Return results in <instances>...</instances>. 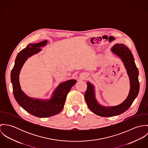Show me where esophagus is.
Listing matches in <instances>:
<instances>
[{
    "label": "esophagus",
    "instance_id": "34e87169",
    "mask_svg": "<svg viewBox=\"0 0 148 148\" xmlns=\"http://www.w3.org/2000/svg\"><path fill=\"white\" fill-rule=\"evenodd\" d=\"M80 77H81L82 79H84L85 77H86V75H82L80 76Z\"/></svg>",
    "mask_w": 148,
    "mask_h": 148
}]
</instances>
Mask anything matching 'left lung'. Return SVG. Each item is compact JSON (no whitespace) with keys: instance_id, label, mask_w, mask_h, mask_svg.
Here are the masks:
<instances>
[{"instance_id":"left-lung-1","label":"left lung","mask_w":148,"mask_h":148,"mask_svg":"<svg viewBox=\"0 0 148 148\" xmlns=\"http://www.w3.org/2000/svg\"><path fill=\"white\" fill-rule=\"evenodd\" d=\"M110 51L117 56L124 64L129 79L130 89L126 99L120 104L106 106L100 104L97 101L95 85L89 82H86L87 89L85 93L84 97L87 106L92 112L102 117L117 116L125 112L137 96L140 89L138 70L131 51L124 44L119 43L114 44L111 48Z\"/></svg>"}]
</instances>
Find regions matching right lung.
<instances>
[{"instance_id":"1","label":"right lung","mask_w":148,"mask_h":148,"mask_svg":"<svg viewBox=\"0 0 148 148\" xmlns=\"http://www.w3.org/2000/svg\"><path fill=\"white\" fill-rule=\"evenodd\" d=\"M48 43L47 40L42 42L29 44L18 54L15 64L11 73V82L12 85L15 99L19 105L29 113L38 117H48L60 113L63 109L66 96L71 88L77 82L71 79L60 83L53 91L49 99H35L27 96L21 89L19 75L21 68L32 56L40 52V48Z\"/></svg>"}]
</instances>
